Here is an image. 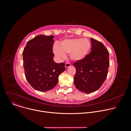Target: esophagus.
Listing matches in <instances>:
<instances>
[{
    "instance_id": "1",
    "label": "esophagus",
    "mask_w": 131,
    "mask_h": 131,
    "mask_svg": "<svg viewBox=\"0 0 131 131\" xmlns=\"http://www.w3.org/2000/svg\"><path fill=\"white\" fill-rule=\"evenodd\" d=\"M70 66H71V64H69V63H66V64H65V65L66 68H67L68 67H70Z\"/></svg>"
}]
</instances>
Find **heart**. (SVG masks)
Listing matches in <instances>:
<instances>
[{"instance_id":"1","label":"heart","mask_w":131,"mask_h":131,"mask_svg":"<svg viewBox=\"0 0 131 131\" xmlns=\"http://www.w3.org/2000/svg\"><path fill=\"white\" fill-rule=\"evenodd\" d=\"M91 48L90 41L86 39L74 38L62 41L59 46L55 45L53 51L60 59H63L66 54H69L70 59L73 61L83 60L88 54Z\"/></svg>"}]
</instances>
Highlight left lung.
Wrapping results in <instances>:
<instances>
[{
  "label": "left lung",
  "instance_id": "obj_1",
  "mask_svg": "<svg viewBox=\"0 0 131 131\" xmlns=\"http://www.w3.org/2000/svg\"><path fill=\"white\" fill-rule=\"evenodd\" d=\"M91 51L73 65L76 69L74 84L80 91L90 93L97 90L106 80L109 66V53L104 45L91 38Z\"/></svg>",
  "mask_w": 131,
  "mask_h": 131
}]
</instances>
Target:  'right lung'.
<instances>
[{"label": "right lung", "mask_w": 131, "mask_h": 131, "mask_svg": "<svg viewBox=\"0 0 131 131\" xmlns=\"http://www.w3.org/2000/svg\"><path fill=\"white\" fill-rule=\"evenodd\" d=\"M53 36L38 35L28 41L23 50L25 76L35 90L46 92L58 84L59 75L65 70V63L54 62Z\"/></svg>", "instance_id": "add662e5"}]
</instances>
